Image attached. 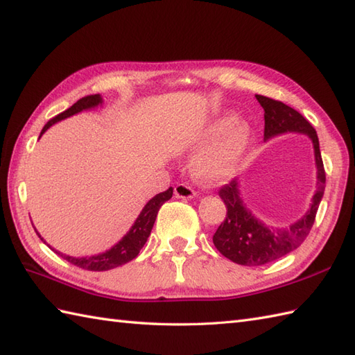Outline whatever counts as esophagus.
<instances>
[{"mask_svg": "<svg viewBox=\"0 0 355 355\" xmlns=\"http://www.w3.org/2000/svg\"><path fill=\"white\" fill-rule=\"evenodd\" d=\"M174 193L177 198H183V200H191V198L196 195L193 189H191L187 184H183V183H180L174 187Z\"/></svg>", "mask_w": 355, "mask_h": 355, "instance_id": "esophagus-1", "label": "esophagus"}]
</instances>
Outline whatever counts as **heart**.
<instances>
[{
  "mask_svg": "<svg viewBox=\"0 0 355 355\" xmlns=\"http://www.w3.org/2000/svg\"><path fill=\"white\" fill-rule=\"evenodd\" d=\"M227 123L228 121L222 119L213 123L207 130V137L216 136L219 132L221 135L204 146L191 163L193 175L202 183L219 184L227 181L234 174L248 145L250 127L242 121H232L228 126Z\"/></svg>",
  "mask_w": 355,
  "mask_h": 355,
  "instance_id": "obj_1",
  "label": "heart"
}]
</instances>
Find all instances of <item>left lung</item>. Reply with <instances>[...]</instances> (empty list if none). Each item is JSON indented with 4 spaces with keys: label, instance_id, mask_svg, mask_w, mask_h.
<instances>
[{
    "label": "left lung",
    "instance_id": "8db88e82",
    "mask_svg": "<svg viewBox=\"0 0 355 355\" xmlns=\"http://www.w3.org/2000/svg\"><path fill=\"white\" fill-rule=\"evenodd\" d=\"M255 98L265 110V140L287 131L304 133L311 139L315 148L318 183L310 210L300 220L286 228H269L245 209L242 198L239 195L237 178L219 189L218 193L225 202L227 216L213 236V243L224 257L243 266L266 265L298 248L315 224L319 204L325 191V169L316 130L300 112L284 103L263 95H255Z\"/></svg>",
    "mask_w": 355,
    "mask_h": 355
}]
</instances>
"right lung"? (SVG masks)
I'll return each mask as SVG.
<instances>
[{
    "instance_id": "right-lung-1",
    "label": "right lung",
    "mask_w": 355,
    "mask_h": 355,
    "mask_svg": "<svg viewBox=\"0 0 355 355\" xmlns=\"http://www.w3.org/2000/svg\"><path fill=\"white\" fill-rule=\"evenodd\" d=\"M101 103H103V100L100 95H87L85 98H81V100H78L76 104L71 105L68 110H64L60 114L54 116L53 119H49L45 123L42 131H40V136H42L45 131L57 121L69 118V116H72V114H76L81 110L92 109V107H96ZM171 198H172V187H169L168 191H164L162 193H157L153 198V200L148 201L144 210L140 211L139 218L136 219L135 225L131 227L130 232L123 236L121 241L109 251L101 252L98 255H92V257H71V255L62 254L59 251H55V252L59 254L62 259L72 263V265H76L81 269H87V270H110L113 268L125 265V263L136 259L139 251L144 248L146 239L151 234V230H153V225L155 222V218H157V213H159L160 207L168 200H171ZM39 237H40V234H39ZM40 241H44V239L40 237Z\"/></svg>"
}]
</instances>
